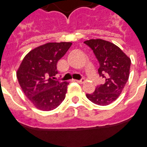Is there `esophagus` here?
Listing matches in <instances>:
<instances>
[{"label": "esophagus", "instance_id": "obj_1", "mask_svg": "<svg viewBox=\"0 0 147 147\" xmlns=\"http://www.w3.org/2000/svg\"><path fill=\"white\" fill-rule=\"evenodd\" d=\"M76 82H77L78 84H84L85 81H84V80H76Z\"/></svg>", "mask_w": 147, "mask_h": 147}]
</instances>
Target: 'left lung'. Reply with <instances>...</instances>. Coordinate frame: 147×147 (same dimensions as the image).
I'll use <instances>...</instances> for the list:
<instances>
[{
    "label": "left lung",
    "mask_w": 147,
    "mask_h": 147,
    "mask_svg": "<svg viewBox=\"0 0 147 147\" xmlns=\"http://www.w3.org/2000/svg\"><path fill=\"white\" fill-rule=\"evenodd\" d=\"M95 53L99 62L98 73L105 78V84L96 88L87 98L99 106H107L115 101L123 90L130 76L131 60L117 45L102 39L84 41Z\"/></svg>",
    "instance_id": "left-lung-1"
}]
</instances>
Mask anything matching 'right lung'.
<instances>
[{
    "mask_svg": "<svg viewBox=\"0 0 147 147\" xmlns=\"http://www.w3.org/2000/svg\"><path fill=\"white\" fill-rule=\"evenodd\" d=\"M72 43H47L31 50L16 71V77L24 94L37 109H56L66 96L67 82L54 80L58 73L57 62Z\"/></svg>",
    "mask_w": 147,
    "mask_h": 147,
    "instance_id": "right-lung-1",
    "label": "right lung"
}]
</instances>
